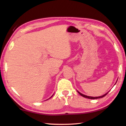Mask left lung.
<instances>
[{
	"label": "left lung",
	"instance_id": "obj_1",
	"mask_svg": "<svg viewBox=\"0 0 126 126\" xmlns=\"http://www.w3.org/2000/svg\"><path fill=\"white\" fill-rule=\"evenodd\" d=\"M117 80H117V81H116V83H115V84L116 83ZM109 91H108V92L107 93H106L105 94H104V95H102V96H99V97H91V96H86V95L80 93V92H79V91L77 90V92H78L80 94L81 96H82V97H85V98H88V99H98V98H101L104 97H105V96H106V95L107 94L109 93Z\"/></svg>",
	"mask_w": 126,
	"mask_h": 126
}]
</instances>
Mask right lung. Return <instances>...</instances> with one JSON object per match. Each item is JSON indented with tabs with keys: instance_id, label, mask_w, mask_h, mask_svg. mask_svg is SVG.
<instances>
[{
	"instance_id": "right-lung-1",
	"label": "right lung",
	"mask_w": 126,
	"mask_h": 126,
	"mask_svg": "<svg viewBox=\"0 0 126 126\" xmlns=\"http://www.w3.org/2000/svg\"><path fill=\"white\" fill-rule=\"evenodd\" d=\"M53 95H54V94H53ZM53 95H52V96H51V97H50V98H49V99H50V98H51V97H52V96H53ZM47 99V100H48V99Z\"/></svg>"
}]
</instances>
